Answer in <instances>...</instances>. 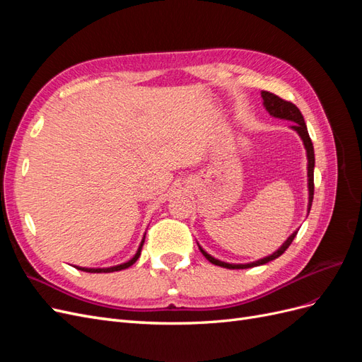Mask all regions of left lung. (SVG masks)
<instances>
[{
	"label": "left lung",
	"instance_id": "8db88e82",
	"mask_svg": "<svg viewBox=\"0 0 362 362\" xmlns=\"http://www.w3.org/2000/svg\"><path fill=\"white\" fill-rule=\"evenodd\" d=\"M261 96L262 100H264V107L267 108V112L275 116V117H281V119H287V120H291V122H294L291 125V128L294 131H298V134L302 137L303 140V145H305V149H306V157H308V189H310V202H308V213L311 210V205H313V198H314V148H313V141L310 139V134H308V129H306V125H305V120H303V116L300 113V110L298 107H296L293 103L290 101H286L282 100V98H279L278 95L272 93V92H267V90H262L261 92ZM296 234H298V231H294L288 238L287 242L284 243L275 254H272L266 258L262 259H258L255 262H249V264H228V262H223V261H218L216 258H213L211 255H208L206 252L199 246L202 255L211 262V264H216V266H221V267H226V269H249V267H255V266H261V264H266V262L275 259L278 257H281L284 252H286L288 249V246L293 243V240L296 237Z\"/></svg>",
	"mask_w": 362,
	"mask_h": 362
}]
</instances>
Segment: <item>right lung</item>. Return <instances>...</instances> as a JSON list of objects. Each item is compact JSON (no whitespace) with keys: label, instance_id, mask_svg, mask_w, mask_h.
I'll list each match as a JSON object with an SVG mask.
<instances>
[{"label":"right lung","instance_id":"obj_1","mask_svg":"<svg viewBox=\"0 0 362 362\" xmlns=\"http://www.w3.org/2000/svg\"><path fill=\"white\" fill-rule=\"evenodd\" d=\"M145 242V240H144ZM144 242H141V245H140V247H139V250H137V254L131 258L128 262H124V264H120V266H115V267H108V269H84V267H78L80 270H84V272H89V273H110V272H117V270H124V269H128L129 266H133L134 262L139 259V257H140V250H141V246H144Z\"/></svg>","mask_w":362,"mask_h":362}]
</instances>
